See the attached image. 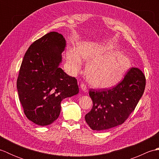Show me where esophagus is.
<instances>
[{
	"mask_svg": "<svg viewBox=\"0 0 159 159\" xmlns=\"http://www.w3.org/2000/svg\"><path fill=\"white\" fill-rule=\"evenodd\" d=\"M80 88L83 91V92H87V86L85 84H84L83 83H81V85H80Z\"/></svg>",
	"mask_w": 159,
	"mask_h": 159,
	"instance_id": "obj_1",
	"label": "esophagus"
}]
</instances>
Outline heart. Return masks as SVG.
Wrapping results in <instances>:
<instances>
[{
  "instance_id": "1",
  "label": "heart",
  "mask_w": 159,
  "mask_h": 159,
  "mask_svg": "<svg viewBox=\"0 0 159 159\" xmlns=\"http://www.w3.org/2000/svg\"><path fill=\"white\" fill-rule=\"evenodd\" d=\"M113 47L107 44L85 42L78 48L69 46L66 49L67 67L70 72H76L82 60L92 61L86 72L91 85L109 88L119 83L130 67V60L121 53H113Z\"/></svg>"
}]
</instances>
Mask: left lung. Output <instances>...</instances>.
<instances>
[{"mask_svg":"<svg viewBox=\"0 0 159 159\" xmlns=\"http://www.w3.org/2000/svg\"><path fill=\"white\" fill-rule=\"evenodd\" d=\"M146 76L137 67H131L123 80L111 89L89 90L92 109L85 119L94 130H102L123 124L135 109L144 92Z\"/></svg>","mask_w":159,"mask_h":159,"instance_id":"1","label":"left lung"}]
</instances>
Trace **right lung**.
Listing matches in <instances>:
<instances>
[{
    "mask_svg": "<svg viewBox=\"0 0 159 159\" xmlns=\"http://www.w3.org/2000/svg\"><path fill=\"white\" fill-rule=\"evenodd\" d=\"M66 45L61 34L47 33L29 46L20 66L19 99L26 117L39 126L55 121L61 101L79 93L77 80L59 67Z\"/></svg>",
    "mask_w": 159,
    "mask_h": 159,
    "instance_id": "1",
    "label": "right lung"
}]
</instances>
